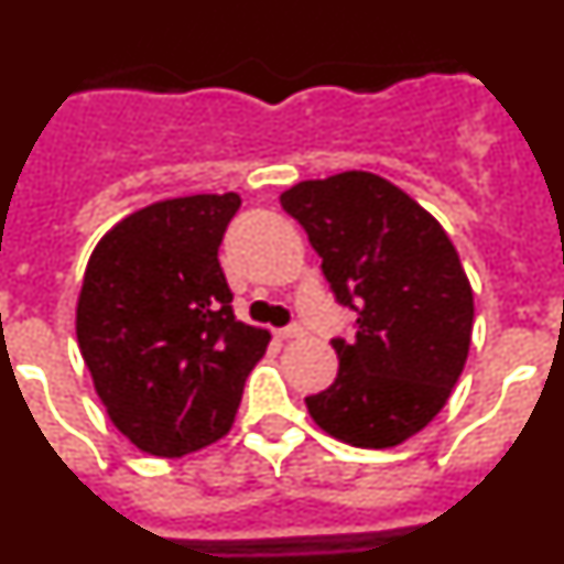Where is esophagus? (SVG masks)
I'll list each match as a JSON object with an SVG mask.
<instances>
[{
	"instance_id": "esophagus-1",
	"label": "esophagus",
	"mask_w": 564,
	"mask_h": 564,
	"mask_svg": "<svg viewBox=\"0 0 564 564\" xmlns=\"http://www.w3.org/2000/svg\"><path fill=\"white\" fill-rule=\"evenodd\" d=\"M305 336V327L302 325H288L282 327V330H276V338H282V341H288V338H299Z\"/></svg>"
}]
</instances>
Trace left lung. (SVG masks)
<instances>
[{"instance_id":"left-lung-1","label":"left lung","mask_w":564,"mask_h":564,"mask_svg":"<svg viewBox=\"0 0 564 564\" xmlns=\"http://www.w3.org/2000/svg\"><path fill=\"white\" fill-rule=\"evenodd\" d=\"M322 257L352 336L333 338L336 381L305 398L313 421L361 449L421 432L463 372L475 296L452 239L410 194L370 172L305 181L279 197Z\"/></svg>"}]
</instances>
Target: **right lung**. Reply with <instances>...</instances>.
Wrapping results in <instances>:
<instances>
[{
  "label": "right lung",
  "instance_id": "right-lung-1",
  "mask_svg": "<svg viewBox=\"0 0 564 564\" xmlns=\"http://www.w3.org/2000/svg\"><path fill=\"white\" fill-rule=\"evenodd\" d=\"M237 194L134 212L98 242L76 333L98 398L141 452L181 457L231 430L268 330L237 322L220 268Z\"/></svg>",
  "mask_w": 564,
  "mask_h": 564
}]
</instances>
